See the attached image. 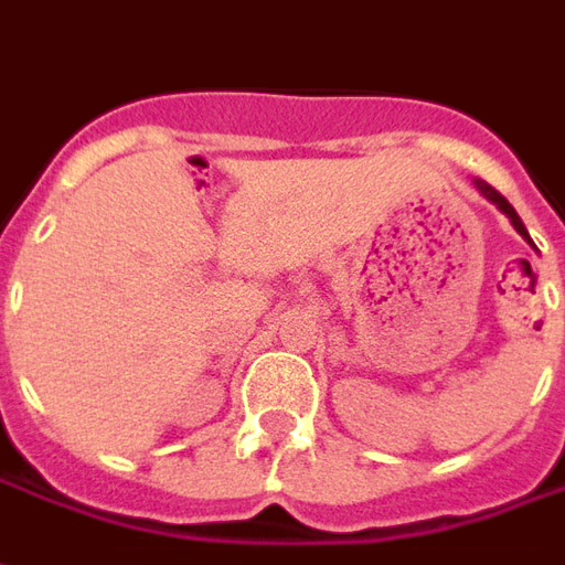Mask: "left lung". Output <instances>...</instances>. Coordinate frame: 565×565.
I'll use <instances>...</instances> for the list:
<instances>
[{"instance_id": "obj_1", "label": "left lung", "mask_w": 565, "mask_h": 565, "mask_svg": "<svg viewBox=\"0 0 565 565\" xmlns=\"http://www.w3.org/2000/svg\"><path fill=\"white\" fill-rule=\"evenodd\" d=\"M476 189H479L481 195L488 198V201H491V204H497V207H500L502 213H505V216H509V222H512V225H514V232L521 234V237H524V241L530 243V246H536V243L530 241V234H526V228H524V222H521V216H518V213H514L512 204H509V201H505V198H502L500 192H497V189L491 186V183H484V180H476Z\"/></svg>"}]
</instances>
